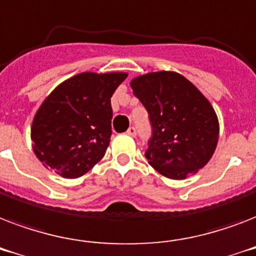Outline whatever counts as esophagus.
Here are the masks:
<instances>
[{"label": "esophagus", "mask_w": 256, "mask_h": 256, "mask_svg": "<svg viewBox=\"0 0 256 256\" xmlns=\"http://www.w3.org/2000/svg\"><path fill=\"white\" fill-rule=\"evenodd\" d=\"M128 134V136H136V128H128V132H126Z\"/></svg>", "instance_id": "obj_1"}]
</instances>
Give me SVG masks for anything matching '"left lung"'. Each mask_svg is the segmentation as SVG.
Segmentation results:
<instances>
[{
	"label": "left lung",
	"instance_id": "8db88e82",
	"mask_svg": "<svg viewBox=\"0 0 256 256\" xmlns=\"http://www.w3.org/2000/svg\"><path fill=\"white\" fill-rule=\"evenodd\" d=\"M130 86L152 122L144 152L150 166L170 179L204 168L219 138L218 116L206 96L183 76L164 70L132 78Z\"/></svg>",
	"mask_w": 256,
	"mask_h": 256
}]
</instances>
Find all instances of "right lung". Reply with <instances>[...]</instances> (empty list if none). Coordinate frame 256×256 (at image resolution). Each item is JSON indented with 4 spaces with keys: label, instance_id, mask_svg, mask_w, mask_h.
Wrapping results in <instances>:
<instances>
[{
    "label": "right lung",
    "instance_id": "1",
    "mask_svg": "<svg viewBox=\"0 0 256 256\" xmlns=\"http://www.w3.org/2000/svg\"><path fill=\"white\" fill-rule=\"evenodd\" d=\"M126 77L86 72L46 96L32 124L33 152L46 168L78 178L104 158L112 136L110 98Z\"/></svg>",
    "mask_w": 256,
    "mask_h": 256
}]
</instances>
